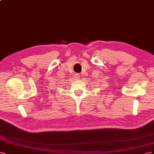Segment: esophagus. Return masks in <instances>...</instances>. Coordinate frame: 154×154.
I'll list each match as a JSON object with an SVG mask.
<instances>
[{
  "mask_svg": "<svg viewBox=\"0 0 154 154\" xmlns=\"http://www.w3.org/2000/svg\"><path fill=\"white\" fill-rule=\"evenodd\" d=\"M75 77L77 79H80V75L79 74V73L75 74Z\"/></svg>",
  "mask_w": 154,
  "mask_h": 154,
  "instance_id": "34e87169",
  "label": "esophagus"
}]
</instances>
